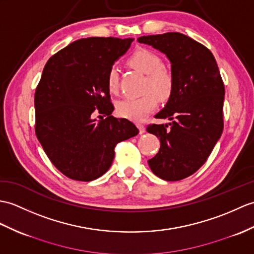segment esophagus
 Wrapping results in <instances>:
<instances>
[{"mask_svg":"<svg viewBox=\"0 0 254 254\" xmlns=\"http://www.w3.org/2000/svg\"><path fill=\"white\" fill-rule=\"evenodd\" d=\"M137 127H138V129H139V134H143V133H145V126L144 125H137Z\"/></svg>","mask_w":254,"mask_h":254,"instance_id":"esophagus-1","label":"esophagus"}]
</instances>
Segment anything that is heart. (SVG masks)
<instances>
[{"mask_svg":"<svg viewBox=\"0 0 254 254\" xmlns=\"http://www.w3.org/2000/svg\"><path fill=\"white\" fill-rule=\"evenodd\" d=\"M132 68L147 74L144 91L147 92L138 97H127L117 104V114L132 121H141L157 106L159 100H168L173 93L174 78L168 69L162 67L160 57L154 53L139 49L128 58ZM119 85V74L116 67H111L107 74V86L110 92H117Z\"/></svg>","mask_w":254,"mask_h":254,"instance_id":"1","label":"heart"}]
</instances>
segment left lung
Wrapping results in <instances>:
<instances>
[{"instance_id":"obj_1","label":"left lung","mask_w":254,"mask_h":254,"mask_svg":"<svg viewBox=\"0 0 254 254\" xmlns=\"http://www.w3.org/2000/svg\"><path fill=\"white\" fill-rule=\"evenodd\" d=\"M139 43L160 51L171 63L173 93L155 116L169 125H150L147 132L160 138V149L148 160L158 178L180 181L207 161L223 132L225 88L213 54L180 32L144 35Z\"/></svg>"}]
</instances>
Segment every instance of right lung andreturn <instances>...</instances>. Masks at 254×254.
<instances>
[{
	"label": "right lung",
	"mask_w": 254,
	"mask_h": 254,
	"mask_svg": "<svg viewBox=\"0 0 254 254\" xmlns=\"http://www.w3.org/2000/svg\"><path fill=\"white\" fill-rule=\"evenodd\" d=\"M133 40L80 39L45 64L34 95L35 134L52 163L69 179L100 178L113 163L116 145L138 134L134 123L111 116L115 107L107 86L109 69Z\"/></svg>",
	"instance_id": "1"
}]
</instances>
